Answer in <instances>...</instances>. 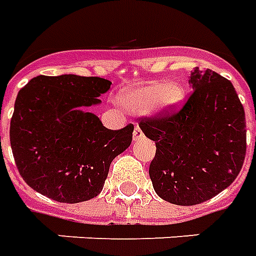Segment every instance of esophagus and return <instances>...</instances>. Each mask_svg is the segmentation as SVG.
<instances>
[{"label":"esophagus","mask_w":256,"mask_h":256,"mask_svg":"<svg viewBox=\"0 0 256 256\" xmlns=\"http://www.w3.org/2000/svg\"><path fill=\"white\" fill-rule=\"evenodd\" d=\"M144 134L142 132H141V128H140V126H136V128H134V133H133V140L134 141H140V140H142Z\"/></svg>","instance_id":"1"}]
</instances>
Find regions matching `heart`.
Instances as JSON below:
<instances>
[{
	"mask_svg": "<svg viewBox=\"0 0 256 256\" xmlns=\"http://www.w3.org/2000/svg\"><path fill=\"white\" fill-rule=\"evenodd\" d=\"M116 102L128 112H144L146 110L162 114L175 112L186 102V88L175 81H148L122 90Z\"/></svg>",
	"mask_w": 256,
	"mask_h": 256,
	"instance_id": "1",
	"label": "heart"
}]
</instances>
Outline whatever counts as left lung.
Masks as SVG:
<instances>
[{"mask_svg":"<svg viewBox=\"0 0 256 256\" xmlns=\"http://www.w3.org/2000/svg\"><path fill=\"white\" fill-rule=\"evenodd\" d=\"M192 92L179 112L140 123L156 142L149 166L162 200L192 206L213 198L239 175L246 157V115L234 85L210 69L192 70Z\"/></svg>","mask_w":256,"mask_h":256,"instance_id":"left-lung-1","label":"left lung"}]
</instances>
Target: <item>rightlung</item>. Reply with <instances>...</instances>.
<instances>
[{
    "instance_id": "obj_1",
    "label": "right lung",
    "mask_w": 256,
    "mask_h": 256,
    "mask_svg": "<svg viewBox=\"0 0 256 256\" xmlns=\"http://www.w3.org/2000/svg\"><path fill=\"white\" fill-rule=\"evenodd\" d=\"M111 86L100 77L38 76L17 94L10 146L28 186L47 198L77 204L103 190L110 164L133 140L134 126L104 128L88 111Z\"/></svg>"
}]
</instances>
